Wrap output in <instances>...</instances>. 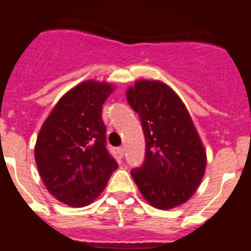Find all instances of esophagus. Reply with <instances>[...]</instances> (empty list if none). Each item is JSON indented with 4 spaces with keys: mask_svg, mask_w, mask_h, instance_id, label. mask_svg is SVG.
<instances>
[{
    "mask_svg": "<svg viewBox=\"0 0 251 251\" xmlns=\"http://www.w3.org/2000/svg\"><path fill=\"white\" fill-rule=\"evenodd\" d=\"M117 152H119V155L121 156V158H124V154H125V148L120 147L119 149H117Z\"/></svg>",
    "mask_w": 251,
    "mask_h": 251,
    "instance_id": "1",
    "label": "esophagus"
}]
</instances>
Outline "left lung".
<instances>
[{"label": "left lung", "instance_id": "left-lung-1", "mask_svg": "<svg viewBox=\"0 0 251 251\" xmlns=\"http://www.w3.org/2000/svg\"><path fill=\"white\" fill-rule=\"evenodd\" d=\"M126 99L140 117L145 160L131 171L144 198L159 210L183 204L206 171V151L179 96L160 80H138Z\"/></svg>", "mask_w": 251, "mask_h": 251}]
</instances>
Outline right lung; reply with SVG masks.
Returning a JSON list of instances; mask_svg holds the SVG:
<instances>
[{"instance_id":"obj_1","label":"right lung","mask_w":251,"mask_h":251,"mask_svg":"<svg viewBox=\"0 0 251 251\" xmlns=\"http://www.w3.org/2000/svg\"><path fill=\"white\" fill-rule=\"evenodd\" d=\"M115 86L84 80L65 93L45 120L35 144V162L50 195L84 207L101 195L116 160L106 149L102 106Z\"/></svg>"}]
</instances>
